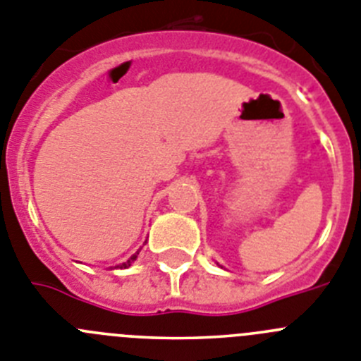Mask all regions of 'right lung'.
<instances>
[{
  "mask_svg": "<svg viewBox=\"0 0 361 361\" xmlns=\"http://www.w3.org/2000/svg\"><path fill=\"white\" fill-rule=\"evenodd\" d=\"M138 252H140V250H138ZM138 252H136V253H135V255H131V257H129V259H128V261H126V262H122V264L115 266V268H120V269H124V268H129V266H131V264H133V262H135V261H136V257H138Z\"/></svg>",
  "mask_w": 361,
  "mask_h": 361,
  "instance_id": "obj_1",
  "label": "right lung"
}]
</instances>
